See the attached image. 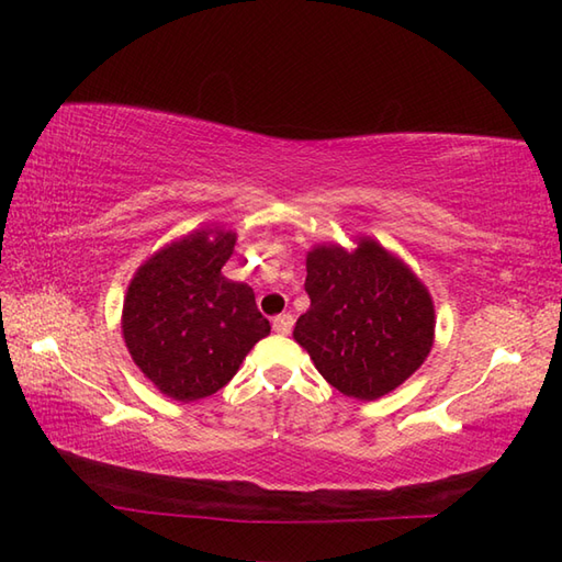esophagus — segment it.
I'll return each mask as SVG.
<instances>
[{
  "label": "esophagus",
  "mask_w": 562,
  "mask_h": 562,
  "mask_svg": "<svg viewBox=\"0 0 562 562\" xmlns=\"http://www.w3.org/2000/svg\"><path fill=\"white\" fill-rule=\"evenodd\" d=\"M294 326V316L292 314H280L272 318V330L280 333V336H288V333L292 330Z\"/></svg>",
  "instance_id": "1"
}]
</instances>
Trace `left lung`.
<instances>
[{
	"instance_id": "8db88e82",
	"label": "left lung",
	"mask_w": 562,
	"mask_h": 562,
	"mask_svg": "<svg viewBox=\"0 0 562 562\" xmlns=\"http://www.w3.org/2000/svg\"><path fill=\"white\" fill-rule=\"evenodd\" d=\"M312 308L294 340L345 396L374 401L403 384L432 348L435 308L415 274L376 241L355 254L318 246L306 258Z\"/></svg>"
}]
</instances>
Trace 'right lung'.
<instances>
[{
    "label": "right lung",
    "instance_id": "1",
    "mask_svg": "<svg viewBox=\"0 0 562 562\" xmlns=\"http://www.w3.org/2000/svg\"><path fill=\"white\" fill-rule=\"evenodd\" d=\"M210 234L195 232L149 258L123 306V336L135 364L176 401L220 391L270 333L254 290L222 274L236 236Z\"/></svg>",
    "mask_w": 562,
    "mask_h": 562
}]
</instances>
